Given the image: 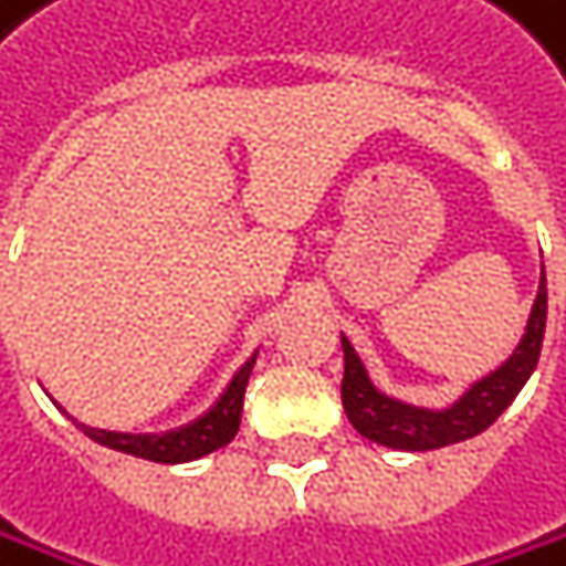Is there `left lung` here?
Wrapping results in <instances>:
<instances>
[{
  "instance_id": "1",
  "label": "left lung",
  "mask_w": 566,
  "mask_h": 566,
  "mask_svg": "<svg viewBox=\"0 0 566 566\" xmlns=\"http://www.w3.org/2000/svg\"><path fill=\"white\" fill-rule=\"evenodd\" d=\"M544 327H547V283L541 280L526 334H523L520 347L513 350V357L500 367V371H493L490 378L472 385L446 411L411 408V405H401V401L381 395L371 381H367L364 364L357 360L350 340L340 337V344H344L340 398H344V411L350 418V426L364 439H371L378 446H391V449H405V452L442 449V446H452V442H462V439L486 432L493 421L510 408V401L520 395L526 378L533 375L536 357H541V344H544Z\"/></svg>"
}]
</instances>
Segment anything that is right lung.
I'll return each instance as SVG.
<instances>
[{"instance_id":"obj_1","label":"right lung","mask_w":566,"mask_h":566,"mask_svg":"<svg viewBox=\"0 0 566 566\" xmlns=\"http://www.w3.org/2000/svg\"><path fill=\"white\" fill-rule=\"evenodd\" d=\"M256 357L245 360L239 367V375L232 378V385L226 388V395L219 398V405L202 415L199 421L178 429V432H165V436H124V432H104V429H87V426H76L83 429V436H91L94 442L137 455V459H148V462H191V459H202L222 446H229L239 432V418H242V398H245V385H249V371Z\"/></svg>"}]
</instances>
